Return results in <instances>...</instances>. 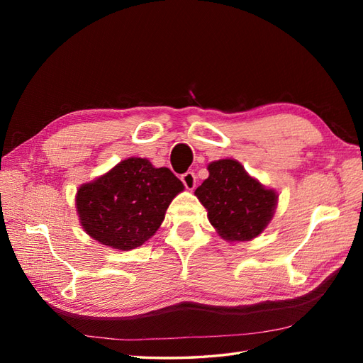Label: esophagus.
<instances>
[{
	"instance_id": "obj_1",
	"label": "esophagus",
	"mask_w": 363,
	"mask_h": 363,
	"mask_svg": "<svg viewBox=\"0 0 363 363\" xmlns=\"http://www.w3.org/2000/svg\"><path fill=\"white\" fill-rule=\"evenodd\" d=\"M180 179H182V182H183V184H184V188H186V189H189V191L195 189V184H196V177H195V174H194L192 171L184 172Z\"/></svg>"
}]
</instances>
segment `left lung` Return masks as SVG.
I'll use <instances>...</instances> for the list:
<instances>
[{
  "label": "left lung",
  "instance_id": "8db88e82",
  "mask_svg": "<svg viewBox=\"0 0 363 363\" xmlns=\"http://www.w3.org/2000/svg\"><path fill=\"white\" fill-rule=\"evenodd\" d=\"M208 177L195 195L206 207L218 235L230 242L251 240L267 228L279 195L267 189L233 159L208 163Z\"/></svg>",
  "mask_w": 363,
  "mask_h": 363
}]
</instances>
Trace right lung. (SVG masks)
Segmentation results:
<instances>
[{"instance_id":"1","label":"right lung","mask_w":363,"mask_h":363,"mask_svg":"<svg viewBox=\"0 0 363 363\" xmlns=\"http://www.w3.org/2000/svg\"><path fill=\"white\" fill-rule=\"evenodd\" d=\"M184 189L168 168L130 157L77 191L84 232L98 242L128 251L157 232L172 199Z\"/></svg>"}]
</instances>
